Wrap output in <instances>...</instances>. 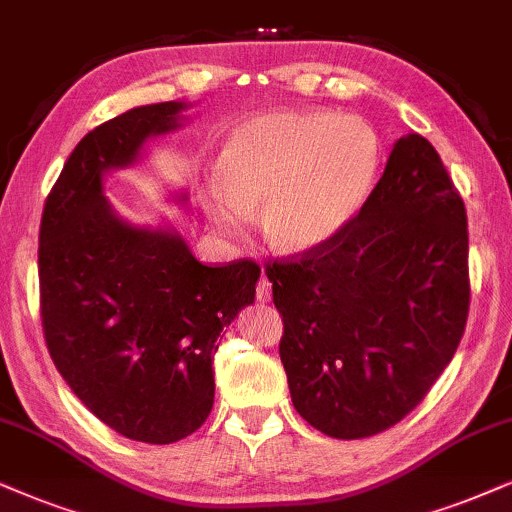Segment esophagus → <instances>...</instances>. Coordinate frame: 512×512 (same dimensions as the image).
Returning <instances> with one entry per match:
<instances>
[{"label":"esophagus","mask_w":512,"mask_h":512,"mask_svg":"<svg viewBox=\"0 0 512 512\" xmlns=\"http://www.w3.org/2000/svg\"><path fill=\"white\" fill-rule=\"evenodd\" d=\"M271 300V281L262 274L260 283H257V302H269Z\"/></svg>","instance_id":"esophagus-1"}]
</instances>
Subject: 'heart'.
<instances>
[{
	"label": "heart",
	"instance_id": "obj_1",
	"mask_svg": "<svg viewBox=\"0 0 512 512\" xmlns=\"http://www.w3.org/2000/svg\"><path fill=\"white\" fill-rule=\"evenodd\" d=\"M380 144L359 118L278 111L238 127L226 141L219 179L205 186L212 224L241 236L262 208L267 241L307 252L333 241L366 205Z\"/></svg>",
	"mask_w": 512,
	"mask_h": 512
}]
</instances>
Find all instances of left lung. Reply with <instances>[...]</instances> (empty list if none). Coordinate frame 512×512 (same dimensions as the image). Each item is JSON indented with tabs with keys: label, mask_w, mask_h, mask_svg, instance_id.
Segmentation results:
<instances>
[{
	"label": "left lung",
	"mask_w": 512,
	"mask_h": 512,
	"mask_svg": "<svg viewBox=\"0 0 512 512\" xmlns=\"http://www.w3.org/2000/svg\"><path fill=\"white\" fill-rule=\"evenodd\" d=\"M267 276L297 413L335 439L397 425L454 359L470 307L468 215L435 146L401 137L354 222Z\"/></svg>",
	"instance_id": "left-lung-1"
}]
</instances>
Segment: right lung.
I'll list each match as a JSON object with an SVG mask.
<instances>
[{
  "label": "right lung",
  "instance_id": "1",
  "mask_svg": "<svg viewBox=\"0 0 512 512\" xmlns=\"http://www.w3.org/2000/svg\"><path fill=\"white\" fill-rule=\"evenodd\" d=\"M184 101L139 106L84 137L40 224V307L49 354L77 399L122 437L172 444L215 401L219 333L255 302L260 267L200 264L170 226H134L103 196V174L132 165L179 127Z\"/></svg>",
  "mask_w": 512,
  "mask_h": 512
}]
</instances>
